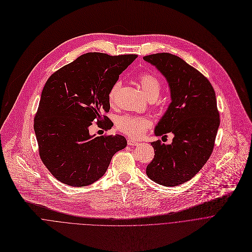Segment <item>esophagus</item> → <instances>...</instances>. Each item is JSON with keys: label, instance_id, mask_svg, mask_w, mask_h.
I'll return each mask as SVG.
<instances>
[{"label": "esophagus", "instance_id": "esophagus-1", "mask_svg": "<svg viewBox=\"0 0 252 252\" xmlns=\"http://www.w3.org/2000/svg\"><path fill=\"white\" fill-rule=\"evenodd\" d=\"M127 145L130 147H136L139 145V142L136 140H133V139H127Z\"/></svg>", "mask_w": 252, "mask_h": 252}]
</instances>
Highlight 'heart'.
Instances as JSON below:
<instances>
[{"label": "heart", "mask_w": 252, "mask_h": 252, "mask_svg": "<svg viewBox=\"0 0 252 252\" xmlns=\"http://www.w3.org/2000/svg\"><path fill=\"white\" fill-rule=\"evenodd\" d=\"M138 84L148 97L157 96L160 91V83L158 78L150 73L140 74L137 78ZM122 86L121 81H117L111 88L109 93V100L110 102H114L117 96V94ZM118 128L125 134L138 138L146 133L147 129L151 126V122L148 118L137 117V116H122L119 118L117 122Z\"/></svg>", "instance_id": "1"}]
</instances>
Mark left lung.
<instances>
[{"label": "left lung", "instance_id": "obj_1", "mask_svg": "<svg viewBox=\"0 0 252 252\" xmlns=\"http://www.w3.org/2000/svg\"><path fill=\"white\" fill-rule=\"evenodd\" d=\"M165 78L171 101L158 123L157 136L171 132L170 145L153 141L155 158L148 176L163 187H176L191 179L211 156L220 126L217 96L209 81L177 56H146Z\"/></svg>", "mask_w": 252, "mask_h": 252}]
</instances>
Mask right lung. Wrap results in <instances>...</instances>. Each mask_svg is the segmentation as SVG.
<instances>
[{
  "instance_id": "right-lung-1",
  "label": "right lung",
  "mask_w": 252,
  "mask_h": 252,
  "mask_svg": "<svg viewBox=\"0 0 252 252\" xmlns=\"http://www.w3.org/2000/svg\"><path fill=\"white\" fill-rule=\"evenodd\" d=\"M136 57L88 53L47 81L33 129L42 161L61 183L75 188L94 184L126 147L123 135H92L90 126L96 120L111 128L101 115L110 111V90Z\"/></svg>"
}]
</instances>
